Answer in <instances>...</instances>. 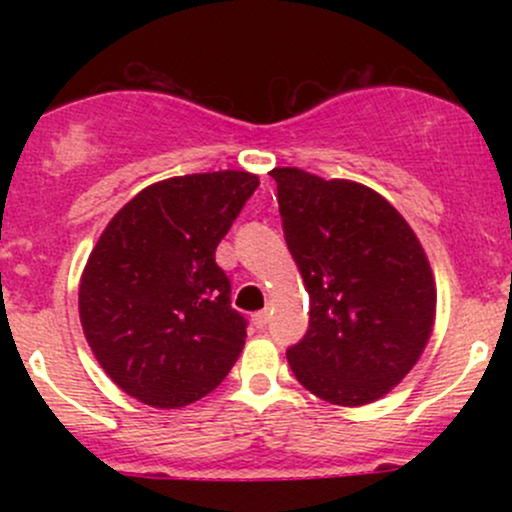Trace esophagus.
<instances>
[{"label": "esophagus", "instance_id": "obj_1", "mask_svg": "<svg viewBox=\"0 0 512 512\" xmlns=\"http://www.w3.org/2000/svg\"><path fill=\"white\" fill-rule=\"evenodd\" d=\"M252 322H255L257 330H264V327L269 325V313H267V310H262V313H255V315H252Z\"/></svg>", "mask_w": 512, "mask_h": 512}]
</instances>
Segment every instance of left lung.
Listing matches in <instances>:
<instances>
[{"label":"left lung","mask_w":512,"mask_h":512,"mask_svg":"<svg viewBox=\"0 0 512 512\" xmlns=\"http://www.w3.org/2000/svg\"><path fill=\"white\" fill-rule=\"evenodd\" d=\"M289 252L310 296L296 380L339 407L385 397L416 366L436 322V279L419 238L383 195L354 180L274 168Z\"/></svg>","instance_id":"8db88e82"}]
</instances>
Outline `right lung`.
<instances>
[{
	"label": "right lung",
	"mask_w": 512,
	"mask_h": 512,
	"mask_svg": "<svg viewBox=\"0 0 512 512\" xmlns=\"http://www.w3.org/2000/svg\"><path fill=\"white\" fill-rule=\"evenodd\" d=\"M257 185L248 170L178 175L144 187L105 226L81 274L79 317L129 397L187 407L238 361L245 320L214 252Z\"/></svg>",
	"instance_id": "add662e5"
}]
</instances>
